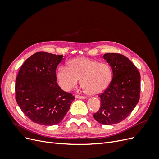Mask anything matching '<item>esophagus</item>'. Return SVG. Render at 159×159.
<instances>
[{
	"mask_svg": "<svg viewBox=\"0 0 159 159\" xmlns=\"http://www.w3.org/2000/svg\"><path fill=\"white\" fill-rule=\"evenodd\" d=\"M75 98H78V99H85L86 97L85 96H82V95H75Z\"/></svg>",
	"mask_w": 159,
	"mask_h": 159,
	"instance_id": "34e87169",
	"label": "esophagus"
}]
</instances>
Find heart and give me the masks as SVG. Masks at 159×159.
<instances>
[{"instance_id":"heart-1","label":"heart","mask_w":159,"mask_h":159,"mask_svg":"<svg viewBox=\"0 0 159 159\" xmlns=\"http://www.w3.org/2000/svg\"><path fill=\"white\" fill-rule=\"evenodd\" d=\"M57 77L60 86L64 91L71 90L81 79V84L86 93L97 95L108 87L112 80L113 71L107 63L81 57L72 60L68 68H60Z\"/></svg>"}]
</instances>
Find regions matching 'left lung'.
<instances>
[{
	"mask_svg": "<svg viewBox=\"0 0 159 159\" xmlns=\"http://www.w3.org/2000/svg\"><path fill=\"white\" fill-rule=\"evenodd\" d=\"M113 71V78L108 88L99 95L101 106L93 114L101 124L119 123L135 107L140 98V73L131 60L117 53L103 56Z\"/></svg>",
	"mask_w": 159,
	"mask_h": 159,
	"instance_id": "8db88e82",
	"label": "left lung"
}]
</instances>
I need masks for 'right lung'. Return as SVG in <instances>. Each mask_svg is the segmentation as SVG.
Instances as JSON below:
<instances>
[{"label":"right lung","mask_w":159,"mask_h":159,"mask_svg":"<svg viewBox=\"0 0 159 159\" xmlns=\"http://www.w3.org/2000/svg\"><path fill=\"white\" fill-rule=\"evenodd\" d=\"M62 55L35 53L24 62L15 84L16 101L32 121L54 125L62 121L75 97L57 84L56 70Z\"/></svg>","instance_id":"1"}]
</instances>
